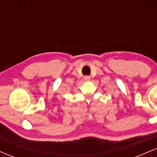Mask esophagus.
Returning a JSON list of instances; mask_svg holds the SVG:
<instances>
[{
	"mask_svg": "<svg viewBox=\"0 0 157 157\" xmlns=\"http://www.w3.org/2000/svg\"><path fill=\"white\" fill-rule=\"evenodd\" d=\"M84 80L86 81H89L91 80V77L90 76H85L84 77Z\"/></svg>",
	"mask_w": 157,
	"mask_h": 157,
	"instance_id": "obj_1",
	"label": "esophagus"
}]
</instances>
